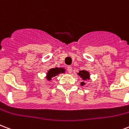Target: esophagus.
<instances>
[{
  "label": "esophagus",
  "mask_w": 129,
  "mask_h": 129,
  "mask_svg": "<svg viewBox=\"0 0 129 129\" xmlns=\"http://www.w3.org/2000/svg\"><path fill=\"white\" fill-rule=\"evenodd\" d=\"M67 70H68V72L69 73H72V68L71 66L68 67Z\"/></svg>",
  "instance_id": "esophagus-1"
}]
</instances>
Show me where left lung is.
Wrapping results in <instances>:
<instances>
[{
	"label": "left lung",
	"instance_id": "8db88e82",
	"mask_svg": "<svg viewBox=\"0 0 129 129\" xmlns=\"http://www.w3.org/2000/svg\"><path fill=\"white\" fill-rule=\"evenodd\" d=\"M78 74L80 76V78H82L83 80H88L90 78V74H89L88 72L86 71V70H81V71H80L78 73ZM80 84H81L82 86H83V85L85 84V82H82Z\"/></svg>",
	"mask_w": 129,
	"mask_h": 129
}]
</instances>
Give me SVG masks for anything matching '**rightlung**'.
<instances>
[{
    "label": "right lung",
    "instance_id": "obj_1",
    "mask_svg": "<svg viewBox=\"0 0 129 129\" xmlns=\"http://www.w3.org/2000/svg\"><path fill=\"white\" fill-rule=\"evenodd\" d=\"M66 70L63 68H51L47 72V79L48 80H51L52 78L55 77L56 76L59 75L60 73H64Z\"/></svg>",
    "mask_w": 129,
    "mask_h": 129
}]
</instances>
